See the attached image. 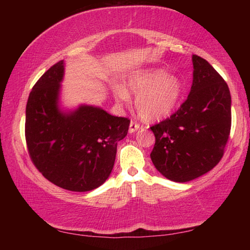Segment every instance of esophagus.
Segmentation results:
<instances>
[{
  "label": "esophagus",
  "mask_w": 250,
  "mask_h": 250,
  "mask_svg": "<svg viewBox=\"0 0 250 250\" xmlns=\"http://www.w3.org/2000/svg\"><path fill=\"white\" fill-rule=\"evenodd\" d=\"M139 128H140V125H139L138 122L131 120L130 125H129V132H130V133H133V132H135V131H137Z\"/></svg>",
  "instance_id": "1"
}]
</instances>
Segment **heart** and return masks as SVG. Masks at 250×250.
Masks as SVG:
<instances>
[{
  "mask_svg": "<svg viewBox=\"0 0 250 250\" xmlns=\"http://www.w3.org/2000/svg\"><path fill=\"white\" fill-rule=\"evenodd\" d=\"M126 88L137 97V110L143 119H162L175 107L181 95V83L162 69H146L130 76ZM118 104H126L130 95L122 86L113 87Z\"/></svg>",
  "mask_w": 250,
  "mask_h": 250,
  "instance_id": "1",
  "label": "heart"
}]
</instances>
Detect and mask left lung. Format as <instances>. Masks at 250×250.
Instances as JSON below:
<instances>
[{
    "instance_id": "left-lung-1",
    "label": "left lung",
    "mask_w": 250,
    "mask_h": 250,
    "mask_svg": "<svg viewBox=\"0 0 250 250\" xmlns=\"http://www.w3.org/2000/svg\"><path fill=\"white\" fill-rule=\"evenodd\" d=\"M191 92L170 118L150 126L155 135L151 160L161 174L188 182L222 160L231 126L229 88L208 62L193 55Z\"/></svg>"
}]
</instances>
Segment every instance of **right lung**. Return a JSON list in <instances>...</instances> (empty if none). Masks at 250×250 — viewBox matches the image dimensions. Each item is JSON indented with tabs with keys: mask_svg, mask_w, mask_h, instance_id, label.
Listing matches in <instances>:
<instances>
[{
	"mask_svg": "<svg viewBox=\"0 0 250 250\" xmlns=\"http://www.w3.org/2000/svg\"><path fill=\"white\" fill-rule=\"evenodd\" d=\"M64 62H57L34 84L26 104L28 155L45 179L59 188L87 192L104 183L115 164L118 142L130 119L83 105L70 115L57 108Z\"/></svg>",
	"mask_w": 250,
	"mask_h": 250,
	"instance_id": "add662e5",
	"label": "right lung"
}]
</instances>
